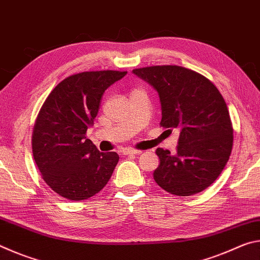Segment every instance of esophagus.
Instances as JSON below:
<instances>
[{
	"label": "esophagus",
	"instance_id": "34e87169",
	"mask_svg": "<svg viewBox=\"0 0 260 260\" xmlns=\"http://www.w3.org/2000/svg\"><path fill=\"white\" fill-rule=\"evenodd\" d=\"M142 150H136V149H124L122 150V155L128 156V155H140Z\"/></svg>",
	"mask_w": 260,
	"mask_h": 260
}]
</instances>
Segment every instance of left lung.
Wrapping results in <instances>:
<instances>
[{
	"instance_id": "8db88e82",
	"label": "left lung",
	"mask_w": 260,
	"mask_h": 260,
	"mask_svg": "<svg viewBox=\"0 0 260 260\" xmlns=\"http://www.w3.org/2000/svg\"><path fill=\"white\" fill-rule=\"evenodd\" d=\"M159 95L162 128L179 129L175 153L158 148L156 183L177 196H191L211 186L233 148V125L218 88L199 72L178 65L133 70Z\"/></svg>"
}]
</instances>
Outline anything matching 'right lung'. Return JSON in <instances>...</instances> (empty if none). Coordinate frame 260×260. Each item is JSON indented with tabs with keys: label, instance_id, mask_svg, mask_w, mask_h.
<instances>
[{
	"label": "right lung",
	"instance_id": "obj_1",
	"mask_svg": "<svg viewBox=\"0 0 260 260\" xmlns=\"http://www.w3.org/2000/svg\"><path fill=\"white\" fill-rule=\"evenodd\" d=\"M126 71H89L60 81L39 111L32 134L33 157L42 179L70 201L87 200L102 190L119 156L100 152L86 138L107 88Z\"/></svg>",
	"mask_w": 260,
	"mask_h": 260
}]
</instances>
